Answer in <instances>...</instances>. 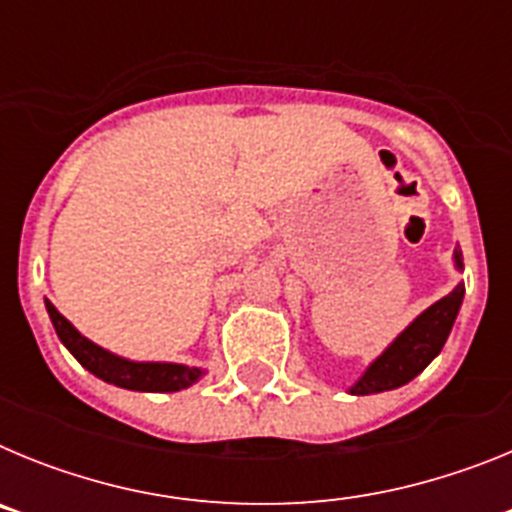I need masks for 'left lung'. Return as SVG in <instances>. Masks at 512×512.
Returning <instances> with one entry per match:
<instances>
[{
  "mask_svg": "<svg viewBox=\"0 0 512 512\" xmlns=\"http://www.w3.org/2000/svg\"><path fill=\"white\" fill-rule=\"evenodd\" d=\"M454 266L464 271L459 248L454 251ZM461 300H464V284H456L449 295L420 312L418 318L366 366V372L351 384L348 392L351 395H377V392L397 390L418 377L425 366L441 354L443 343L449 338L456 315H459Z\"/></svg>",
  "mask_w": 512,
  "mask_h": 512,
  "instance_id": "obj_1",
  "label": "left lung"
}]
</instances>
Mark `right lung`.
<instances>
[{"label": "right lung", "mask_w": 512, "mask_h": 512, "mask_svg": "<svg viewBox=\"0 0 512 512\" xmlns=\"http://www.w3.org/2000/svg\"><path fill=\"white\" fill-rule=\"evenodd\" d=\"M45 310L51 315V323L56 328V336L69 348L74 359L79 361L87 372L99 377L102 382L115 384L122 390L135 392H179L192 387L205 377V369L187 364H171V361H130L112 354L107 348L97 346L87 336L63 318L51 300H45Z\"/></svg>", "instance_id": "add662e5"}]
</instances>
